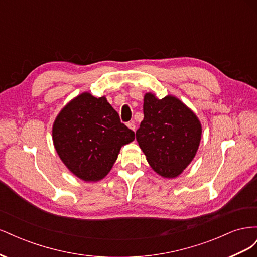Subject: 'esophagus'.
<instances>
[{"instance_id": "obj_1", "label": "esophagus", "mask_w": 257, "mask_h": 257, "mask_svg": "<svg viewBox=\"0 0 257 257\" xmlns=\"http://www.w3.org/2000/svg\"><path fill=\"white\" fill-rule=\"evenodd\" d=\"M126 125H127V127H128V128H131L132 131H135V128H136V125H135L134 121H131V122H128V123L126 124Z\"/></svg>"}]
</instances>
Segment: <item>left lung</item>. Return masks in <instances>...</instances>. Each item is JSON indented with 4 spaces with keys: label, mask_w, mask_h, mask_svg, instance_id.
Listing matches in <instances>:
<instances>
[{
    "label": "left lung",
    "mask_w": 257,
    "mask_h": 257,
    "mask_svg": "<svg viewBox=\"0 0 257 257\" xmlns=\"http://www.w3.org/2000/svg\"><path fill=\"white\" fill-rule=\"evenodd\" d=\"M201 126L196 115L174 96L162 99L147 93L144 120L136 131L139 147L159 175L174 178L182 173L198 149Z\"/></svg>",
    "instance_id": "obj_1"
}]
</instances>
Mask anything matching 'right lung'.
Instances as JSON below:
<instances>
[{"label":"right lung","instance_id":"obj_1","mask_svg":"<svg viewBox=\"0 0 257 257\" xmlns=\"http://www.w3.org/2000/svg\"><path fill=\"white\" fill-rule=\"evenodd\" d=\"M52 138L59 157L74 175L97 181L110 172L121 147L133 142L135 133L105 97L82 93L59 113Z\"/></svg>","mask_w":257,"mask_h":257}]
</instances>
